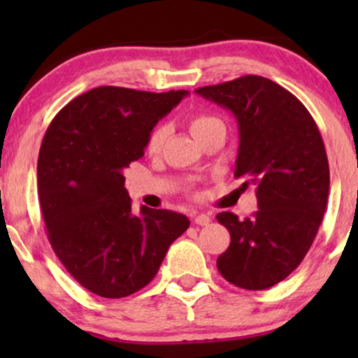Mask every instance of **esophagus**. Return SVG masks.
I'll list each match as a JSON object with an SVG mask.
<instances>
[{"instance_id": "obj_1", "label": "esophagus", "mask_w": 358, "mask_h": 358, "mask_svg": "<svg viewBox=\"0 0 358 358\" xmlns=\"http://www.w3.org/2000/svg\"><path fill=\"white\" fill-rule=\"evenodd\" d=\"M194 223L199 224V227H207V224L210 223V217L205 213H199L194 217Z\"/></svg>"}]
</instances>
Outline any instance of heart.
Returning <instances> with one entry per match:
<instances>
[{"label":"heart","instance_id":"obj_1","mask_svg":"<svg viewBox=\"0 0 358 358\" xmlns=\"http://www.w3.org/2000/svg\"><path fill=\"white\" fill-rule=\"evenodd\" d=\"M189 130L195 138H200L203 136L207 131H210L212 129H217V127H223L222 119H218L217 115L213 114H207V112H199V114H194L189 117L187 120ZM168 136V127L166 125H156L151 129V131L148 134V138H146V153L150 155H156L159 153V150L163 148V143Z\"/></svg>","mask_w":358,"mask_h":358}]
</instances>
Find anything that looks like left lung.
I'll use <instances>...</instances> for the list:
<instances>
[{"label": "left lung", "mask_w": 358, "mask_h": 358, "mask_svg": "<svg viewBox=\"0 0 358 358\" xmlns=\"http://www.w3.org/2000/svg\"><path fill=\"white\" fill-rule=\"evenodd\" d=\"M231 110L239 129L234 178L256 185L259 210L239 220L217 215L231 234L218 272L246 290H266L287 278L310 251L324 217L329 163L316 122L277 83L248 75L195 90Z\"/></svg>", "instance_id": "left-lung-1"}]
</instances>
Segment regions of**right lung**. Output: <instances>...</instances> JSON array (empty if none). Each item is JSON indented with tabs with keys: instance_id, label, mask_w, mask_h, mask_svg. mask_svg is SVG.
Listing matches in <instances>:
<instances>
[{
	"instance_id": "obj_1",
	"label": "right lung",
	"mask_w": 358,
	"mask_h": 358,
	"mask_svg": "<svg viewBox=\"0 0 358 358\" xmlns=\"http://www.w3.org/2000/svg\"><path fill=\"white\" fill-rule=\"evenodd\" d=\"M189 92L101 86L50 122L37 161L38 200L57 257L86 290L124 298L153 280L185 215L141 205L134 213L124 169L145 155L151 129Z\"/></svg>"
}]
</instances>
